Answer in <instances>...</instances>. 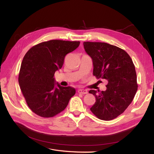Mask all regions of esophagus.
Listing matches in <instances>:
<instances>
[{
    "label": "esophagus",
    "instance_id": "obj_1",
    "mask_svg": "<svg viewBox=\"0 0 154 154\" xmlns=\"http://www.w3.org/2000/svg\"><path fill=\"white\" fill-rule=\"evenodd\" d=\"M78 92L79 94H87L88 91L86 89H83V88H81V89H78Z\"/></svg>",
    "mask_w": 154,
    "mask_h": 154
}]
</instances>
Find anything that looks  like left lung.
Instances as JSON below:
<instances>
[{
    "instance_id": "1",
    "label": "left lung",
    "mask_w": 154,
    "mask_h": 154,
    "mask_svg": "<svg viewBox=\"0 0 154 154\" xmlns=\"http://www.w3.org/2000/svg\"><path fill=\"white\" fill-rule=\"evenodd\" d=\"M92 58L93 75L108 82L103 91L91 90L96 102L92 112L101 120L117 118L131 103L137 90V76L132 60L127 52L105 42H83Z\"/></svg>"
}]
</instances>
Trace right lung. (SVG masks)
Wrapping results in <instances>:
<instances>
[{
	"mask_svg": "<svg viewBox=\"0 0 154 154\" xmlns=\"http://www.w3.org/2000/svg\"><path fill=\"white\" fill-rule=\"evenodd\" d=\"M79 41L52 40L37 44L25 54L18 83L27 105L43 118L53 117L67 106L75 88L56 82L54 73L62 67L66 54L78 48Z\"/></svg>",
	"mask_w": 154,
	"mask_h": 154,
	"instance_id": "right-lung-1",
	"label": "right lung"
}]
</instances>
